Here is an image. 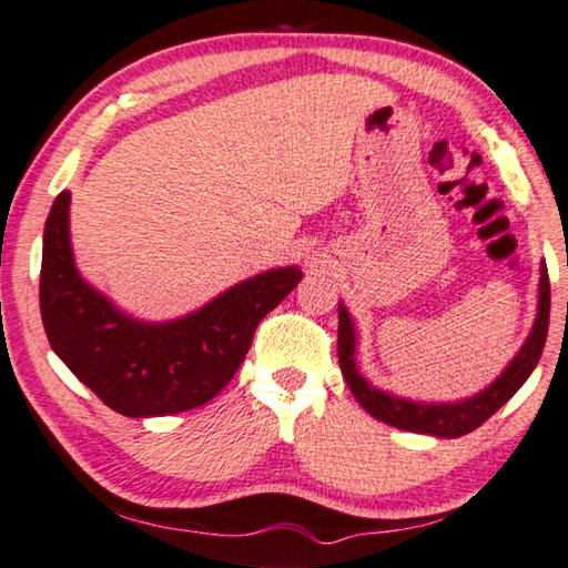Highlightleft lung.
Instances as JSON below:
<instances>
[{"mask_svg": "<svg viewBox=\"0 0 568 568\" xmlns=\"http://www.w3.org/2000/svg\"><path fill=\"white\" fill-rule=\"evenodd\" d=\"M549 310H551V284H549L546 264H541L539 314H536L534 329L529 334V339H526V344L521 346V352L516 354V359L509 366H506L499 379H496L489 389L471 396V399H464L456 404H419V402L399 399V396L379 392L366 384V379L354 364L356 336H354L352 316L346 314L344 306H339V339H336V352H339V366H342L344 382L349 384L356 402H359L364 409L374 416V419L396 426V429H404V432L456 439V436H464L474 429H479V426L489 419V416L499 412L501 406L521 389V384L529 379L534 366L541 359L546 332H549Z\"/></svg>", "mask_w": 568, "mask_h": 568, "instance_id": "8db88e82", "label": "left lung"}]
</instances>
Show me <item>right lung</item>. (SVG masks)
Returning a JSON list of instances; mask_svg holds the SVG:
<instances>
[{
  "mask_svg": "<svg viewBox=\"0 0 568 568\" xmlns=\"http://www.w3.org/2000/svg\"><path fill=\"white\" fill-rule=\"evenodd\" d=\"M300 282L296 266L274 268L184 320L134 322L77 274L62 192L44 224L39 310L49 344L77 379L109 409L142 419L212 402L242 366L258 322Z\"/></svg>",
  "mask_w": 568,
  "mask_h": 568,
  "instance_id": "right-lung-1",
  "label": "right lung"
}]
</instances>
